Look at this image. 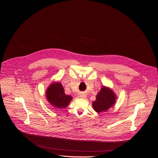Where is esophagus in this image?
<instances>
[{
    "instance_id": "esophagus-1",
    "label": "esophagus",
    "mask_w": 158,
    "mask_h": 158,
    "mask_svg": "<svg viewBox=\"0 0 158 158\" xmlns=\"http://www.w3.org/2000/svg\"><path fill=\"white\" fill-rule=\"evenodd\" d=\"M82 98H85V97H86V96L85 95V94H82V95H81V96Z\"/></svg>"
}]
</instances>
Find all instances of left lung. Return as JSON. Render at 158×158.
<instances>
[{
    "label": "left lung",
    "instance_id": "obj_1",
    "mask_svg": "<svg viewBox=\"0 0 158 158\" xmlns=\"http://www.w3.org/2000/svg\"><path fill=\"white\" fill-rule=\"evenodd\" d=\"M115 101L116 96L113 91L104 86L97 94L96 101L93 102V106L97 112H105L114 105Z\"/></svg>",
    "mask_w": 158,
    "mask_h": 158
}]
</instances>
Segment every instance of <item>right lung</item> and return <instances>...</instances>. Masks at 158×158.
Masks as SVG:
<instances>
[{"mask_svg":"<svg viewBox=\"0 0 158 158\" xmlns=\"http://www.w3.org/2000/svg\"><path fill=\"white\" fill-rule=\"evenodd\" d=\"M64 91V87L59 82L52 84L47 90L46 97L48 101L55 107H66L73 98L69 95H66Z\"/></svg>","mask_w":158,"mask_h":158,"instance_id":"1","label":"right lung"}]
</instances>
